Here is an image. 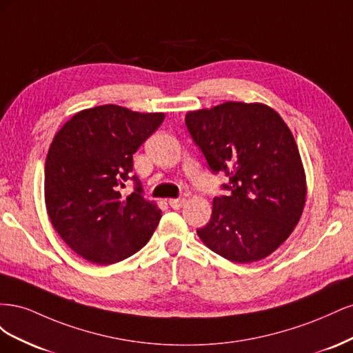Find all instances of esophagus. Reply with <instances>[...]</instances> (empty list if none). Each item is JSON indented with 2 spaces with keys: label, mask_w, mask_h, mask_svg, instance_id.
Wrapping results in <instances>:
<instances>
[{
  "label": "esophagus",
  "mask_w": 353,
  "mask_h": 353,
  "mask_svg": "<svg viewBox=\"0 0 353 353\" xmlns=\"http://www.w3.org/2000/svg\"><path fill=\"white\" fill-rule=\"evenodd\" d=\"M184 205H185V199H169V206L175 210L181 209Z\"/></svg>",
  "instance_id": "esophagus-1"
}]
</instances>
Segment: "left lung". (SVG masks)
I'll list each match as a JSON object with an SVG mask.
<instances>
[{
    "mask_svg": "<svg viewBox=\"0 0 353 353\" xmlns=\"http://www.w3.org/2000/svg\"><path fill=\"white\" fill-rule=\"evenodd\" d=\"M187 130L228 196L213 199L197 234L210 250L237 263L270 256L288 239L306 200L297 144L281 116L259 103L228 101L190 112Z\"/></svg>",
    "mask_w": 353,
    "mask_h": 353,
    "instance_id": "1",
    "label": "left lung"
}]
</instances>
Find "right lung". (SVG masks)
<instances>
[{"instance_id": "obj_1", "label": "right lung", "mask_w": 353, "mask_h": 353, "mask_svg": "<svg viewBox=\"0 0 353 353\" xmlns=\"http://www.w3.org/2000/svg\"><path fill=\"white\" fill-rule=\"evenodd\" d=\"M165 119L105 104L63 125L46 160V205L52 227L83 259L110 265L143 249L162 218L132 175V154ZM132 180L125 199L121 188Z\"/></svg>"}]
</instances>
